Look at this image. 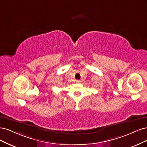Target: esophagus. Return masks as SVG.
Masks as SVG:
<instances>
[{
  "instance_id": "1",
  "label": "esophagus",
  "mask_w": 147,
  "mask_h": 147,
  "mask_svg": "<svg viewBox=\"0 0 147 147\" xmlns=\"http://www.w3.org/2000/svg\"><path fill=\"white\" fill-rule=\"evenodd\" d=\"M80 82V81L79 80H76V84H79Z\"/></svg>"
}]
</instances>
